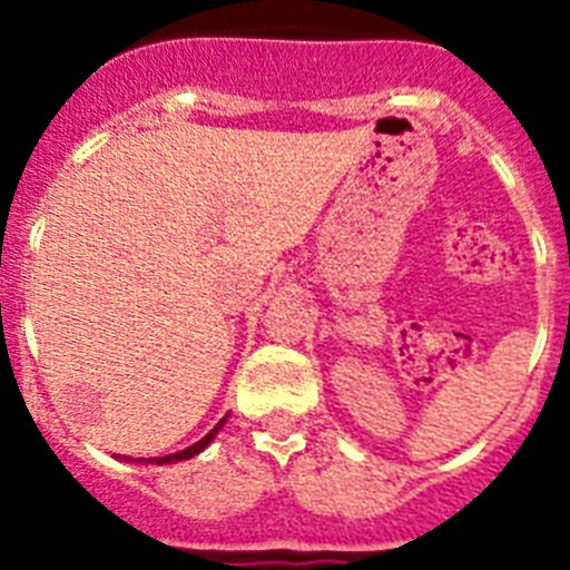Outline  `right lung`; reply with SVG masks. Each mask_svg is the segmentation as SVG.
<instances>
[{
  "label": "right lung",
  "mask_w": 570,
  "mask_h": 570,
  "mask_svg": "<svg viewBox=\"0 0 570 570\" xmlns=\"http://www.w3.org/2000/svg\"><path fill=\"white\" fill-rule=\"evenodd\" d=\"M225 422H228V416H223V420L216 422V425L210 428L208 434L203 436V440H199V442H194V445H190V448H185V451H176V454H165V456H150V460H134V456H125V460H128V462H150V465H174V462L190 460V456L203 454L205 448H208L210 442H214V436L219 434V431H223V425H225Z\"/></svg>",
  "instance_id": "right-lung-1"
}]
</instances>
